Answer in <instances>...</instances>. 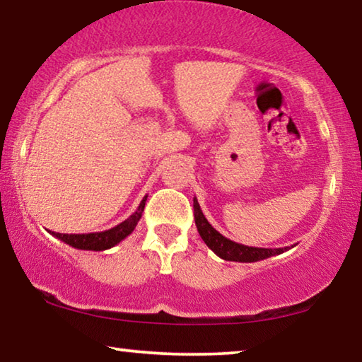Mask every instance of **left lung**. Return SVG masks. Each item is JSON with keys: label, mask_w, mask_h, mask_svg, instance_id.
<instances>
[{"label": "left lung", "mask_w": 362, "mask_h": 362, "mask_svg": "<svg viewBox=\"0 0 362 362\" xmlns=\"http://www.w3.org/2000/svg\"><path fill=\"white\" fill-rule=\"evenodd\" d=\"M194 220H196L197 232L201 235L209 248L216 253L218 258L225 261H238V263H255V261H261L271 256L281 255L284 251L294 248V245L286 246V248H256V246H246L242 243L232 242V240L223 237L222 233H218L216 228L209 223V220L204 216L199 206L197 199L194 197Z\"/></svg>", "instance_id": "left-lung-1"}]
</instances>
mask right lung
Returning <instances> with one entry per match:
<instances>
[{"label":"right lung","instance_id":"obj_1","mask_svg":"<svg viewBox=\"0 0 362 362\" xmlns=\"http://www.w3.org/2000/svg\"><path fill=\"white\" fill-rule=\"evenodd\" d=\"M145 196L142 199V202L139 204L137 211H135L132 216L129 218H125L124 222H120L116 227L104 230V232H94V233H55V232H49L54 235L55 238H59L60 242H64L66 245L73 246V248L78 250H91V251H104L112 248L117 243L122 242L124 238H127L130 233L134 232V228L137 227L140 217H142L145 202H146Z\"/></svg>","mask_w":362,"mask_h":362}]
</instances>
